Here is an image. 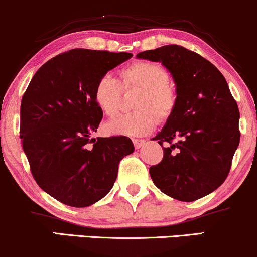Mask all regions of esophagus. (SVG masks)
<instances>
[{
    "mask_svg": "<svg viewBox=\"0 0 257 257\" xmlns=\"http://www.w3.org/2000/svg\"><path fill=\"white\" fill-rule=\"evenodd\" d=\"M133 144L135 149H140L142 146L145 144V140H140V139H133Z\"/></svg>",
    "mask_w": 257,
    "mask_h": 257,
    "instance_id": "obj_1",
    "label": "esophagus"
}]
</instances>
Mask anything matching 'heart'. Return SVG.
<instances>
[{
	"instance_id": "1",
	"label": "heart",
	"mask_w": 257,
	"mask_h": 257,
	"mask_svg": "<svg viewBox=\"0 0 257 257\" xmlns=\"http://www.w3.org/2000/svg\"><path fill=\"white\" fill-rule=\"evenodd\" d=\"M168 79L165 67L150 61H138L124 67L119 72V80L108 74L98 78L92 97L100 111L108 117L118 112L122 89H138L132 100L134 111L114 117L106 124V131L137 137L151 132L157 118L167 120L178 105V91Z\"/></svg>"
}]
</instances>
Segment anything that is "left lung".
<instances>
[{
	"mask_svg": "<svg viewBox=\"0 0 257 257\" xmlns=\"http://www.w3.org/2000/svg\"><path fill=\"white\" fill-rule=\"evenodd\" d=\"M137 57L161 62L173 75L178 105L155 137L163 159L151 166L152 182L166 195L191 202L228 177L240 142L239 108L222 73L199 53L165 45Z\"/></svg>",
	"mask_w": 257,
	"mask_h": 257,
	"instance_id": "1",
	"label": "left lung"
}]
</instances>
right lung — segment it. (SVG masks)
I'll list each match as a JSON object with an SVG mask.
<instances>
[{"instance_id": "right-lung-1", "label": "right lung", "mask_w": 257, "mask_h": 257, "mask_svg": "<svg viewBox=\"0 0 257 257\" xmlns=\"http://www.w3.org/2000/svg\"><path fill=\"white\" fill-rule=\"evenodd\" d=\"M128 52L74 49L42 64L21 103V139L42 190L64 205L86 207L109 193L120 160L134 151L128 137L90 139L102 112L92 97L102 75Z\"/></svg>"}]
</instances>
